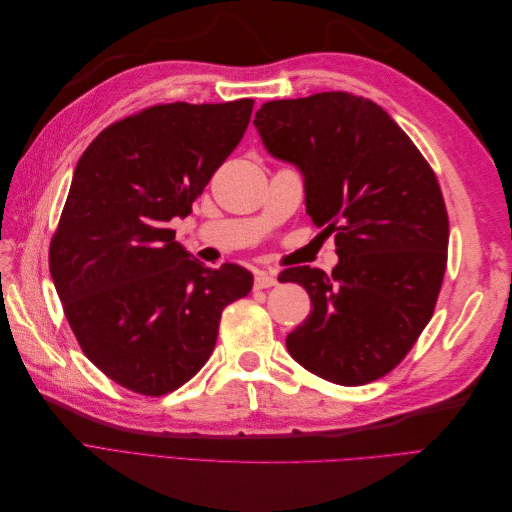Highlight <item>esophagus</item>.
I'll list each match as a JSON object with an SVG mask.
<instances>
[{
	"mask_svg": "<svg viewBox=\"0 0 512 512\" xmlns=\"http://www.w3.org/2000/svg\"><path fill=\"white\" fill-rule=\"evenodd\" d=\"M277 284V277L271 273V271H256L254 275V286L260 290V288H271Z\"/></svg>",
	"mask_w": 512,
	"mask_h": 512,
	"instance_id": "34e87169",
	"label": "esophagus"
}]
</instances>
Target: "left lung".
I'll use <instances>...</instances> for the list:
<instances>
[{
    "mask_svg": "<svg viewBox=\"0 0 512 512\" xmlns=\"http://www.w3.org/2000/svg\"><path fill=\"white\" fill-rule=\"evenodd\" d=\"M254 126L275 160L299 168L305 211L335 232L339 256L333 273L280 275L314 307L286 348L329 382L378 380L410 352L442 288L448 215L438 179L382 106L346 91L267 102Z\"/></svg>",
    "mask_w": 512,
    "mask_h": 512,
    "instance_id": "left-lung-1",
    "label": "left lung"
}]
</instances>
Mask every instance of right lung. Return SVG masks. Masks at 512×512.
<instances>
[{
  "instance_id": "1",
  "label": "right lung",
  "mask_w": 512,
  "mask_h": 512,
  "mask_svg": "<svg viewBox=\"0 0 512 512\" xmlns=\"http://www.w3.org/2000/svg\"><path fill=\"white\" fill-rule=\"evenodd\" d=\"M254 100L160 104L102 130L74 168L49 267L87 359L126 389L166 395L207 363L222 309L254 275L209 269L175 241L245 134Z\"/></svg>"
}]
</instances>
